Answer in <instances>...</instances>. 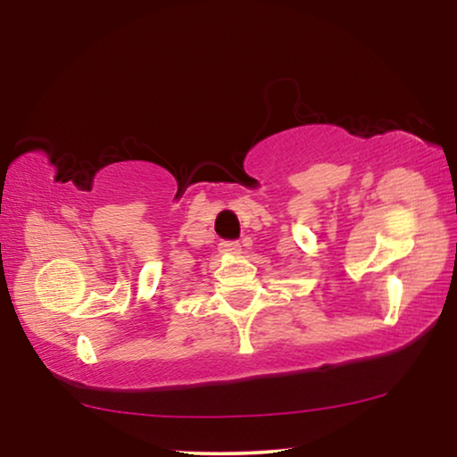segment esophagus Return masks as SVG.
Returning a JSON list of instances; mask_svg holds the SVG:
<instances>
[{
  "mask_svg": "<svg viewBox=\"0 0 457 457\" xmlns=\"http://www.w3.org/2000/svg\"><path fill=\"white\" fill-rule=\"evenodd\" d=\"M220 253H223V254H236V253H240V242H236V240H223V242L220 244Z\"/></svg>",
  "mask_w": 457,
  "mask_h": 457,
  "instance_id": "obj_1",
  "label": "esophagus"
}]
</instances>
